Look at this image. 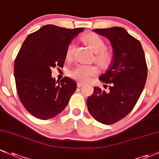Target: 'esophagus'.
Wrapping results in <instances>:
<instances>
[{
    "instance_id": "esophagus-1",
    "label": "esophagus",
    "mask_w": 159,
    "mask_h": 159,
    "mask_svg": "<svg viewBox=\"0 0 159 159\" xmlns=\"http://www.w3.org/2000/svg\"><path fill=\"white\" fill-rule=\"evenodd\" d=\"M82 86H84V84L81 82V81H78V87L81 88V87H82Z\"/></svg>"
}]
</instances>
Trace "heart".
I'll return each mask as SVG.
<instances>
[{
	"mask_svg": "<svg viewBox=\"0 0 159 159\" xmlns=\"http://www.w3.org/2000/svg\"><path fill=\"white\" fill-rule=\"evenodd\" d=\"M82 41L89 47V48L96 53V61L102 66H106L110 62V53L105 51L106 45L102 39L95 34H88L82 38ZM75 51V45H69L66 50V58L69 60L73 57ZM98 71L96 66H78L71 71L70 75L77 81L87 82L90 81Z\"/></svg>",
	"mask_w": 159,
	"mask_h": 159,
	"instance_id": "heart-1",
	"label": "heart"
}]
</instances>
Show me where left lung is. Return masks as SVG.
Instances as JSON below:
<instances>
[{
  "mask_svg": "<svg viewBox=\"0 0 159 159\" xmlns=\"http://www.w3.org/2000/svg\"><path fill=\"white\" fill-rule=\"evenodd\" d=\"M93 31L107 38L112 47L109 69L99 78L111 85L109 92L94 87L87 106L94 119L111 125L125 118L136 105L147 78V66L140 42L125 29L116 26Z\"/></svg>",
  "mask_w": 159,
  "mask_h": 159,
  "instance_id": "1",
  "label": "left lung"
}]
</instances>
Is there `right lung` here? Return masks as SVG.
Returning a JSON list of instances; mask_svg holds the SVG:
<instances>
[{
    "instance_id": "1",
    "label": "right lung",
    "mask_w": 159,
    "mask_h": 159,
    "mask_svg": "<svg viewBox=\"0 0 159 159\" xmlns=\"http://www.w3.org/2000/svg\"><path fill=\"white\" fill-rule=\"evenodd\" d=\"M84 29L46 25L29 34L22 43L14 62L16 86L21 102L33 116L50 119L69 103L77 84L68 77L56 81L51 69L62 68L67 48Z\"/></svg>"
}]
</instances>
